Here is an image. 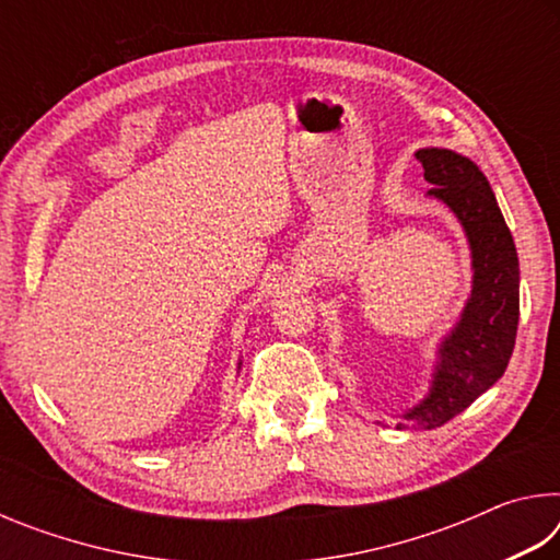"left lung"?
I'll return each instance as SVG.
<instances>
[{"instance_id": "1", "label": "left lung", "mask_w": 560, "mask_h": 560, "mask_svg": "<svg viewBox=\"0 0 560 560\" xmlns=\"http://www.w3.org/2000/svg\"><path fill=\"white\" fill-rule=\"evenodd\" d=\"M415 158L432 185L428 195L447 205L467 234L474 271L459 324L440 343L430 393L402 415L417 428L434 430L506 371L518 326V257L489 179L469 158L447 148H422Z\"/></svg>"}]
</instances>
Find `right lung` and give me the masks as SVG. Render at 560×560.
Returning a JSON list of instances; mask_svg holds the SVG:
<instances>
[{"instance_id":"obj_1","label":"right lung","mask_w":560,"mask_h":560,"mask_svg":"<svg viewBox=\"0 0 560 560\" xmlns=\"http://www.w3.org/2000/svg\"><path fill=\"white\" fill-rule=\"evenodd\" d=\"M236 365H240V368H242V360H240V363H236Z\"/></svg>"}]
</instances>
